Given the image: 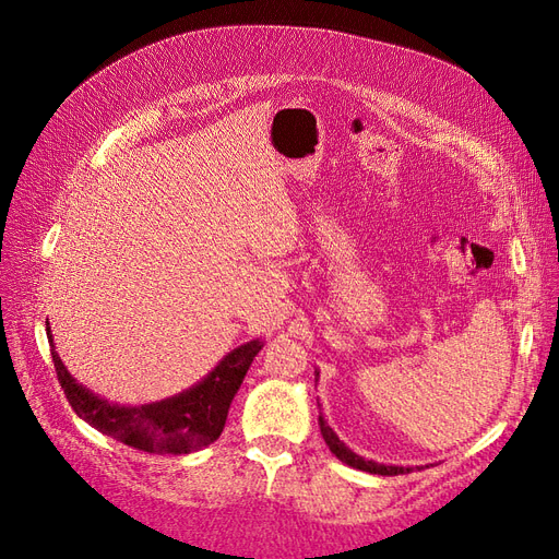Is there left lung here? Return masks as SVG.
<instances>
[{
  "label": "left lung",
  "instance_id": "left-lung-1",
  "mask_svg": "<svg viewBox=\"0 0 559 559\" xmlns=\"http://www.w3.org/2000/svg\"><path fill=\"white\" fill-rule=\"evenodd\" d=\"M319 429L321 436H324V441L329 445V450L337 456V460L345 462L352 468H359V471H368V473H378V476H401V473H411V466H386V464H378L373 460H364L357 452H352L341 438L335 436V431L326 425L324 417H319Z\"/></svg>",
  "mask_w": 559,
  "mask_h": 559
}]
</instances>
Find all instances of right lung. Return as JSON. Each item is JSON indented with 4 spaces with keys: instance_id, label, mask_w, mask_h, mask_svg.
<instances>
[{
    "instance_id": "1",
    "label": "right lung",
    "mask_w": 559,
    "mask_h": 559,
    "mask_svg": "<svg viewBox=\"0 0 559 559\" xmlns=\"http://www.w3.org/2000/svg\"><path fill=\"white\" fill-rule=\"evenodd\" d=\"M46 333L50 347H53L48 321ZM261 347V341L240 345L228 357H224V361L205 380H200L173 399L146 405H116L95 396L91 389L79 384L67 373L56 349H50V354H53L56 373L67 401H70L74 413L81 419H86L91 427L134 450L156 454H189L200 448H207L222 436L233 396L238 394L247 370Z\"/></svg>"
}]
</instances>
